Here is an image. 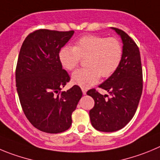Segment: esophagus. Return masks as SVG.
Instances as JSON below:
<instances>
[{"instance_id":"1","label":"esophagus","mask_w":160,"mask_h":160,"mask_svg":"<svg viewBox=\"0 0 160 160\" xmlns=\"http://www.w3.org/2000/svg\"><path fill=\"white\" fill-rule=\"evenodd\" d=\"M82 92H83V95H86V93H87V88H82Z\"/></svg>"}]
</instances>
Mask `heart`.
Here are the masks:
<instances>
[{
    "label": "heart",
    "instance_id": "1",
    "mask_svg": "<svg viewBox=\"0 0 160 160\" xmlns=\"http://www.w3.org/2000/svg\"><path fill=\"white\" fill-rule=\"evenodd\" d=\"M122 43L114 37L85 35L79 38L74 46H65L59 52V61L68 71L75 69L86 59L87 68L77 70L72 80L82 88H88L98 81L100 77H110L115 72L122 62Z\"/></svg>",
    "mask_w": 160,
    "mask_h": 160
}]
</instances>
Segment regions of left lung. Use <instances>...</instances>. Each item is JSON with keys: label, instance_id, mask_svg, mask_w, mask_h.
Wrapping results in <instances>:
<instances>
[{"label": "left lung", "instance_id": "1", "mask_svg": "<svg viewBox=\"0 0 160 160\" xmlns=\"http://www.w3.org/2000/svg\"><path fill=\"white\" fill-rule=\"evenodd\" d=\"M123 42L122 62L115 72L98 87L110 94L102 95L95 88L87 95L95 100L89 111L91 122L95 129L114 132L127 125L137 111L143 90V72L140 50L128 34L113 28Z\"/></svg>", "mask_w": 160, "mask_h": 160}]
</instances>
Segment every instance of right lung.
I'll return each mask as SVG.
<instances>
[{"mask_svg": "<svg viewBox=\"0 0 160 160\" xmlns=\"http://www.w3.org/2000/svg\"><path fill=\"white\" fill-rule=\"evenodd\" d=\"M73 33L36 30L19 50L16 68L19 102L31 125L42 132L59 133L69 129L72 114L83 95L78 85L61 92L70 77L58 55Z\"/></svg>", "mask_w": 160, "mask_h": 160, "instance_id": "add662e5", "label": "right lung"}]
</instances>
